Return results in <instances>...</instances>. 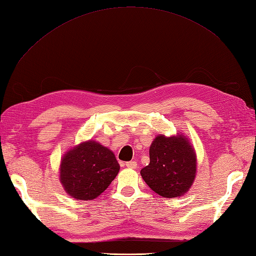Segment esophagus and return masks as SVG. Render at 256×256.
<instances>
[{"instance_id": "obj_1", "label": "esophagus", "mask_w": 256, "mask_h": 256, "mask_svg": "<svg viewBox=\"0 0 256 256\" xmlns=\"http://www.w3.org/2000/svg\"><path fill=\"white\" fill-rule=\"evenodd\" d=\"M125 166L129 168H136L138 166V164H136V161H128V162H126Z\"/></svg>"}]
</instances>
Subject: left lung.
<instances>
[{"label": "left lung", "instance_id": "1", "mask_svg": "<svg viewBox=\"0 0 256 256\" xmlns=\"http://www.w3.org/2000/svg\"><path fill=\"white\" fill-rule=\"evenodd\" d=\"M150 164L141 175L150 188L164 198L184 196L194 180L196 154L182 136L154 138L150 148Z\"/></svg>", "mask_w": 256, "mask_h": 256}]
</instances>
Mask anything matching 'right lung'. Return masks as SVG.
Instances as JSON below:
<instances>
[{
  "label": "right lung",
  "mask_w": 256,
  "mask_h": 256,
  "mask_svg": "<svg viewBox=\"0 0 256 256\" xmlns=\"http://www.w3.org/2000/svg\"><path fill=\"white\" fill-rule=\"evenodd\" d=\"M118 171L114 154L99 143L88 141L65 154L60 177L69 196L88 200L102 194Z\"/></svg>",
  "instance_id": "add662e5"
}]
</instances>
